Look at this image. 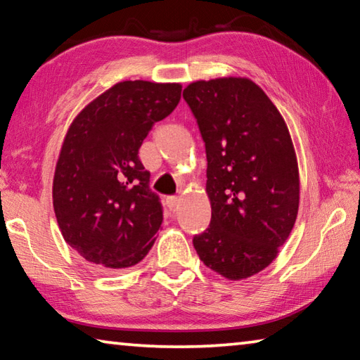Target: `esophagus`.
Segmentation results:
<instances>
[{
	"label": "esophagus",
	"instance_id": "34e87169",
	"mask_svg": "<svg viewBox=\"0 0 360 360\" xmlns=\"http://www.w3.org/2000/svg\"><path fill=\"white\" fill-rule=\"evenodd\" d=\"M178 203H179V198L178 197H168L167 198V206L172 211L176 210V206H178Z\"/></svg>",
	"mask_w": 360,
	"mask_h": 360
}]
</instances>
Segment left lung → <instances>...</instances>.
<instances>
[{
    "label": "left lung",
    "instance_id": "1",
    "mask_svg": "<svg viewBox=\"0 0 360 360\" xmlns=\"http://www.w3.org/2000/svg\"><path fill=\"white\" fill-rule=\"evenodd\" d=\"M202 133L211 222L193 236L206 266L243 279L275 260L298 212V168L288 125L249 79L198 81L182 92Z\"/></svg>",
    "mask_w": 360,
    "mask_h": 360
}]
</instances>
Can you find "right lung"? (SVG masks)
Segmentation results:
<instances>
[{
	"instance_id": "obj_1",
	"label": "right lung",
	"mask_w": 360,
	"mask_h": 360,
	"mask_svg": "<svg viewBox=\"0 0 360 360\" xmlns=\"http://www.w3.org/2000/svg\"><path fill=\"white\" fill-rule=\"evenodd\" d=\"M179 84L125 81L72 122L53 176V211L65 241L95 266L144 259L163 222L160 198L138 157L152 125L174 111Z\"/></svg>"
}]
</instances>
